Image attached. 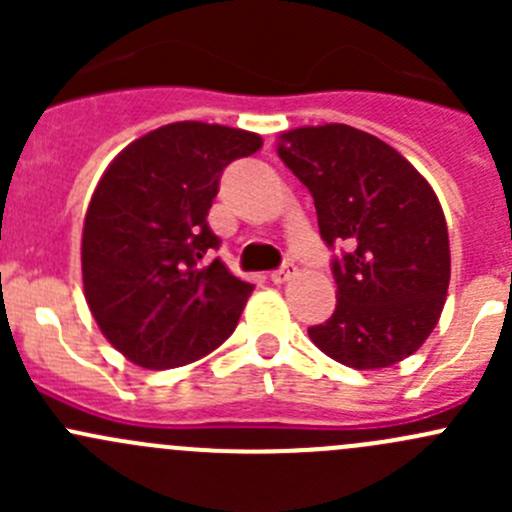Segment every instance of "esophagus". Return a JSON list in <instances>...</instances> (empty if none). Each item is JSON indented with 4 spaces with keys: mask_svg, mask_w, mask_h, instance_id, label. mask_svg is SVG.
Segmentation results:
<instances>
[{
    "mask_svg": "<svg viewBox=\"0 0 512 512\" xmlns=\"http://www.w3.org/2000/svg\"><path fill=\"white\" fill-rule=\"evenodd\" d=\"M294 275H297V267H294L292 262H287V265H282L280 270H275V272H272V275H270V280L275 282V285H285V282H287V280H292Z\"/></svg>",
    "mask_w": 512,
    "mask_h": 512,
    "instance_id": "esophagus-1",
    "label": "esophagus"
}]
</instances>
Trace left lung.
<instances>
[{"mask_svg": "<svg viewBox=\"0 0 512 512\" xmlns=\"http://www.w3.org/2000/svg\"><path fill=\"white\" fill-rule=\"evenodd\" d=\"M277 156L314 198L332 260L337 309L309 339L352 369H384L421 347L451 280L441 203L399 151L344 123L294 128Z\"/></svg>", "mask_w": 512, "mask_h": 512, "instance_id": "obj_1", "label": "left lung"}]
</instances>
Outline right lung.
I'll use <instances>...</instances> for the list:
<instances>
[{"mask_svg":"<svg viewBox=\"0 0 512 512\" xmlns=\"http://www.w3.org/2000/svg\"><path fill=\"white\" fill-rule=\"evenodd\" d=\"M257 133L218 123L160 126L123 148L91 195L81 240L84 294L103 337L143 369H175L235 332L252 285L215 257L208 210Z\"/></svg>","mask_w":512,"mask_h":512,"instance_id":"1","label":"right lung"}]
</instances>
